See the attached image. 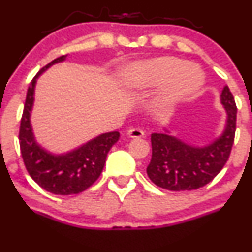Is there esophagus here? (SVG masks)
Masks as SVG:
<instances>
[{"instance_id": "1", "label": "esophagus", "mask_w": 252, "mask_h": 252, "mask_svg": "<svg viewBox=\"0 0 252 252\" xmlns=\"http://www.w3.org/2000/svg\"><path fill=\"white\" fill-rule=\"evenodd\" d=\"M127 134L131 138H141V137L144 136V132L141 128H131L127 131Z\"/></svg>"}]
</instances>
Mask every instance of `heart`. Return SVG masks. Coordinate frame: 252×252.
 <instances>
[{"label":"heart","mask_w":252,"mask_h":252,"mask_svg":"<svg viewBox=\"0 0 252 252\" xmlns=\"http://www.w3.org/2000/svg\"><path fill=\"white\" fill-rule=\"evenodd\" d=\"M201 69L176 57H159L134 63L127 69L124 83L132 89H144L166 84L154 99L159 113L173 110L178 103L196 93L203 86Z\"/></svg>","instance_id":"b5f03b06"}]
</instances>
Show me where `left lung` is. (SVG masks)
<instances>
[{
  "label": "left lung",
  "mask_w": 252,
  "mask_h": 252,
  "mask_svg": "<svg viewBox=\"0 0 252 252\" xmlns=\"http://www.w3.org/2000/svg\"><path fill=\"white\" fill-rule=\"evenodd\" d=\"M220 103L226 111L223 133L205 147L185 143L168 132L152 133V159L147 166L148 178L169 191H191L211 183L230 156L236 129V105L225 86Z\"/></svg>",
  "instance_id": "left-lung-1"
}]
</instances>
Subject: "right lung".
<instances>
[{
	"instance_id": "1",
	"label": "right lung",
	"mask_w": 252,
	"mask_h": 252,
	"mask_svg": "<svg viewBox=\"0 0 252 252\" xmlns=\"http://www.w3.org/2000/svg\"><path fill=\"white\" fill-rule=\"evenodd\" d=\"M60 56L42 67L32 81L27 92L26 104L19 128L22 158L29 175L41 189L54 195H76L91 188L103 171L106 156L119 141L118 131L108 132L64 154H52L39 146L31 124L36 79L50 66L64 61Z\"/></svg>"
}]
</instances>
